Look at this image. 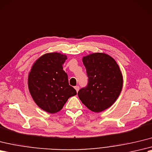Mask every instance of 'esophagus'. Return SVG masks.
<instances>
[{
    "instance_id": "1",
    "label": "esophagus",
    "mask_w": 152,
    "mask_h": 152,
    "mask_svg": "<svg viewBox=\"0 0 152 152\" xmlns=\"http://www.w3.org/2000/svg\"><path fill=\"white\" fill-rule=\"evenodd\" d=\"M75 89H76V92L77 93V92H78V91H79V89H80V87H79V86H76V87H75Z\"/></svg>"
}]
</instances>
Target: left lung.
Returning <instances> with one entry per match:
<instances>
[{
  "label": "left lung",
  "mask_w": 152,
  "mask_h": 152,
  "mask_svg": "<svg viewBox=\"0 0 152 152\" xmlns=\"http://www.w3.org/2000/svg\"><path fill=\"white\" fill-rule=\"evenodd\" d=\"M82 61L89 80L77 95L89 110L102 112L111 107L121 94V71L115 60L105 53H93L83 57Z\"/></svg>",
  "instance_id": "1"
}]
</instances>
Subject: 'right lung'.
<instances>
[{"mask_svg": "<svg viewBox=\"0 0 152 152\" xmlns=\"http://www.w3.org/2000/svg\"><path fill=\"white\" fill-rule=\"evenodd\" d=\"M66 56L47 53L39 58L28 75V86L36 104L49 113L59 111L76 91L69 86L68 76L63 69Z\"/></svg>", "mask_w": 152, "mask_h": 152, "instance_id": "obj_1", "label": "right lung"}]
</instances>
